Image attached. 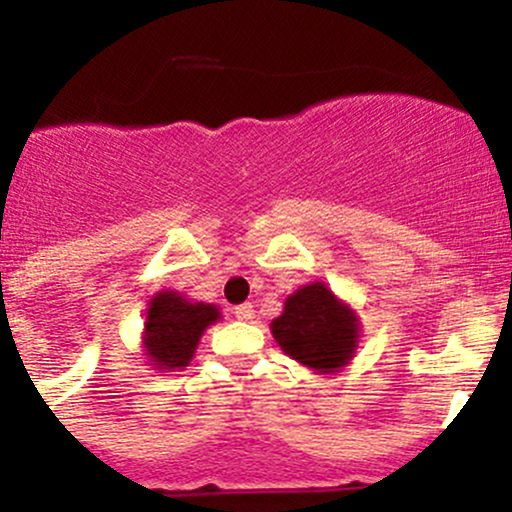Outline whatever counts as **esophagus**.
I'll return each mask as SVG.
<instances>
[{
  "instance_id": "esophagus-1",
  "label": "esophagus",
  "mask_w": 512,
  "mask_h": 512,
  "mask_svg": "<svg viewBox=\"0 0 512 512\" xmlns=\"http://www.w3.org/2000/svg\"><path fill=\"white\" fill-rule=\"evenodd\" d=\"M233 313H236L238 320H243V322H250L252 317H255V308H252L250 303H243V305H238V308L233 310Z\"/></svg>"
}]
</instances>
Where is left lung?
Masks as SVG:
<instances>
[{
	"label": "left lung",
	"mask_w": 512,
	"mask_h": 512,
	"mask_svg": "<svg viewBox=\"0 0 512 512\" xmlns=\"http://www.w3.org/2000/svg\"><path fill=\"white\" fill-rule=\"evenodd\" d=\"M269 330L293 361L317 375H334L349 366L356 354L361 320L325 281H313L286 298L284 310Z\"/></svg>",
	"instance_id": "1"
}]
</instances>
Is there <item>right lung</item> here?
Instances as JSON below:
<instances>
[{"mask_svg": "<svg viewBox=\"0 0 512 512\" xmlns=\"http://www.w3.org/2000/svg\"><path fill=\"white\" fill-rule=\"evenodd\" d=\"M221 320L219 305L199 303L178 291H158L149 301L142 332V356L156 373L185 370L209 325Z\"/></svg>", "mask_w": 512, "mask_h": 512, "instance_id": "obj_1", "label": "right lung"}]
</instances>
